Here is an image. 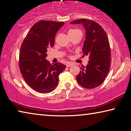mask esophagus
I'll use <instances>...</instances> for the list:
<instances>
[{
  "label": "esophagus",
  "mask_w": 131,
  "mask_h": 131,
  "mask_svg": "<svg viewBox=\"0 0 131 131\" xmlns=\"http://www.w3.org/2000/svg\"><path fill=\"white\" fill-rule=\"evenodd\" d=\"M73 65H74V63L72 62H68L67 64H66V66L67 67H71Z\"/></svg>",
  "instance_id": "1"
}]
</instances>
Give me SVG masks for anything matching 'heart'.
<instances>
[{
	"label": "heart",
	"instance_id": "1",
	"mask_svg": "<svg viewBox=\"0 0 131 131\" xmlns=\"http://www.w3.org/2000/svg\"><path fill=\"white\" fill-rule=\"evenodd\" d=\"M77 30H77V29H70V30H69L68 34H71V33H73L74 32H76V31H77Z\"/></svg>",
	"mask_w": 131,
	"mask_h": 131
}]
</instances>
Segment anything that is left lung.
<instances>
[{
  "instance_id": "obj_1",
  "label": "left lung",
  "mask_w": 131,
  "mask_h": 131,
  "mask_svg": "<svg viewBox=\"0 0 131 131\" xmlns=\"http://www.w3.org/2000/svg\"><path fill=\"white\" fill-rule=\"evenodd\" d=\"M70 24H81L85 28L83 51L90 59L85 67L80 68L77 81L84 88H95L103 83L110 69L111 52L107 34L99 24L91 19H79Z\"/></svg>"
}]
</instances>
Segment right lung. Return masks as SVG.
Instances as JSON below:
<instances>
[{"label":"right lung","instance_id":"1","mask_svg":"<svg viewBox=\"0 0 131 131\" xmlns=\"http://www.w3.org/2000/svg\"><path fill=\"white\" fill-rule=\"evenodd\" d=\"M64 23L40 21L33 25L21 44L19 67L26 83L36 91L46 94L54 91L59 75L66 66L57 62L51 65L46 59L48 47L54 44L55 35Z\"/></svg>","mask_w":131,"mask_h":131}]
</instances>
